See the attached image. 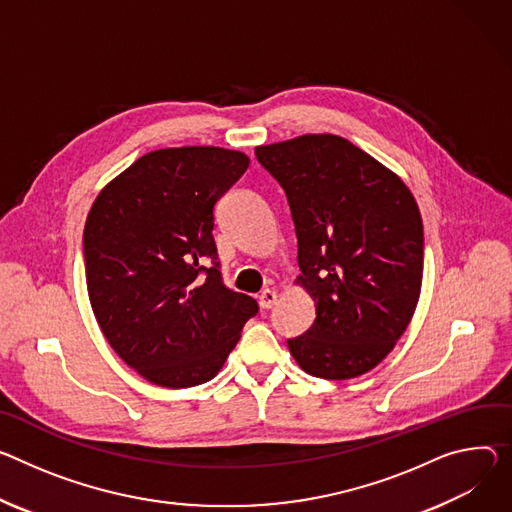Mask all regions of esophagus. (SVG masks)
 Instances as JSON below:
<instances>
[{
    "instance_id": "34e87169",
    "label": "esophagus",
    "mask_w": 512,
    "mask_h": 512,
    "mask_svg": "<svg viewBox=\"0 0 512 512\" xmlns=\"http://www.w3.org/2000/svg\"><path fill=\"white\" fill-rule=\"evenodd\" d=\"M259 306L261 308H271L275 302H277V292L271 290V288H265L261 294H259Z\"/></svg>"
}]
</instances>
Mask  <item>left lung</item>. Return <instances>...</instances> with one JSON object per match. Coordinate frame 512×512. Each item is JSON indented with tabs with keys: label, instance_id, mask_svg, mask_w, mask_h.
I'll return each mask as SVG.
<instances>
[{
	"label": "left lung",
	"instance_id": "left-lung-1",
	"mask_svg": "<svg viewBox=\"0 0 512 512\" xmlns=\"http://www.w3.org/2000/svg\"><path fill=\"white\" fill-rule=\"evenodd\" d=\"M282 185L298 237V284L316 306L288 339L306 374L351 380L374 369L414 314L423 220L404 181L347 138L304 134L255 149Z\"/></svg>",
	"mask_w": 512,
	"mask_h": 512
}]
</instances>
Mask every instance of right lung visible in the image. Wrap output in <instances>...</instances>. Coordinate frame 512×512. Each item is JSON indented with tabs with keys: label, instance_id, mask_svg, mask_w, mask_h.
<instances>
[{
	"label": "right lung",
	"instance_id": "obj_1",
	"mask_svg": "<svg viewBox=\"0 0 512 512\" xmlns=\"http://www.w3.org/2000/svg\"><path fill=\"white\" fill-rule=\"evenodd\" d=\"M249 157L220 147L143 155L114 177L83 230L91 308L110 347L145 380L192 388L212 380L257 302L222 284L214 204Z\"/></svg>",
	"mask_w": 512,
	"mask_h": 512
}]
</instances>
